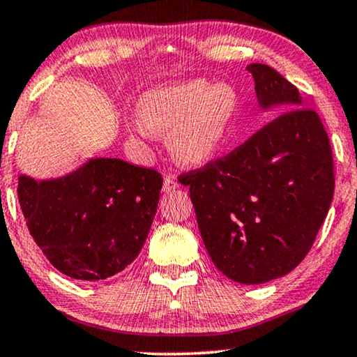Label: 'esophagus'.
Returning a JSON list of instances; mask_svg holds the SVG:
<instances>
[{
  "mask_svg": "<svg viewBox=\"0 0 357 357\" xmlns=\"http://www.w3.org/2000/svg\"><path fill=\"white\" fill-rule=\"evenodd\" d=\"M178 188V182L177 178L172 177V175H165L164 177V192H172V190Z\"/></svg>",
  "mask_w": 357,
  "mask_h": 357,
  "instance_id": "esophagus-1",
  "label": "esophagus"
}]
</instances>
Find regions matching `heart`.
Returning <instances> with one entry per match:
<instances>
[{"label": "heart", "instance_id": "b5f03b06", "mask_svg": "<svg viewBox=\"0 0 357 357\" xmlns=\"http://www.w3.org/2000/svg\"><path fill=\"white\" fill-rule=\"evenodd\" d=\"M241 100L232 86L197 79L146 94L138 104L141 128L167 135L169 151L185 165L213 160L236 133Z\"/></svg>", "mask_w": 357, "mask_h": 357}]
</instances>
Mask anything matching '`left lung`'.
Here are the masks:
<instances>
[{
  "instance_id": "1",
  "label": "left lung",
  "mask_w": 357,
  "mask_h": 357,
  "mask_svg": "<svg viewBox=\"0 0 357 357\" xmlns=\"http://www.w3.org/2000/svg\"><path fill=\"white\" fill-rule=\"evenodd\" d=\"M247 71L258 104L284 110L245 143L180 174L204 247L232 281L261 284L304 260L328 214L335 165L328 135L299 89L266 65Z\"/></svg>"
}]
</instances>
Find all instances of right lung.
I'll return each instance as SVG.
<instances>
[{
	"label": "right lung",
	"instance_id": "obj_1",
	"mask_svg": "<svg viewBox=\"0 0 357 357\" xmlns=\"http://www.w3.org/2000/svg\"><path fill=\"white\" fill-rule=\"evenodd\" d=\"M160 188L158 170L100 158L56 180L21 175L17 198L47 260L73 280L94 282L138 257Z\"/></svg>",
	"mask_w": 357,
	"mask_h": 357
}]
</instances>
